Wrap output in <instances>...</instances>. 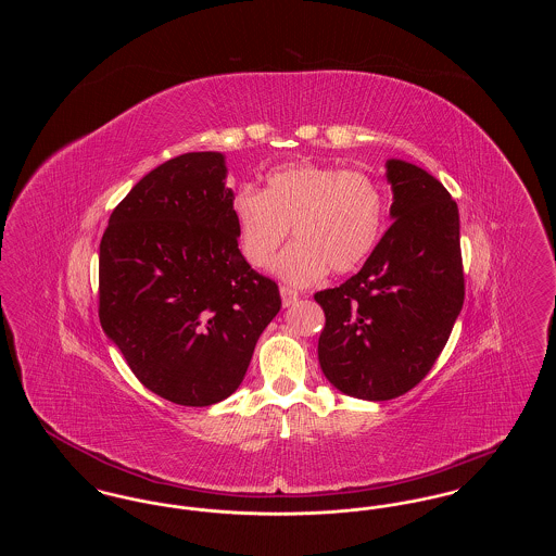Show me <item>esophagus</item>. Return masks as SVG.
Wrapping results in <instances>:
<instances>
[{"mask_svg":"<svg viewBox=\"0 0 556 556\" xmlns=\"http://www.w3.org/2000/svg\"><path fill=\"white\" fill-rule=\"evenodd\" d=\"M281 302H283V306L288 308V306H291V304H295L298 300H300V293L298 291L293 290V288H290V286H281Z\"/></svg>","mask_w":556,"mask_h":556,"instance_id":"34e87169","label":"esophagus"}]
</instances>
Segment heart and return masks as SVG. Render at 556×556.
Returning a JSON list of instances; mask_svg holds the SVG:
<instances>
[{
	"label": "heart",
	"instance_id": "1",
	"mask_svg": "<svg viewBox=\"0 0 556 556\" xmlns=\"http://www.w3.org/2000/svg\"><path fill=\"white\" fill-rule=\"evenodd\" d=\"M243 258L266 266L290 236L273 270L295 286L331 268L345 275L365 265L388 220V193L365 170L313 160L286 162L265 177L263 191L239 187L229 204Z\"/></svg>",
	"mask_w": 556,
	"mask_h": 556
}]
</instances>
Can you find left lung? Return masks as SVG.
<instances>
[{"mask_svg": "<svg viewBox=\"0 0 556 556\" xmlns=\"http://www.w3.org/2000/svg\"><path fill=\"white\" fill-rule=\"evenodd\" d=\"M386 166L394 223L356 275L315 293L325 311L320 369L340 392L375 402L424 379L465 302L456 202L424 168Z\"/></svg>", "mask_w": 556, "mask_h": 556, "instance_id": "obj_1", "label": "left lung"}]
</instances>
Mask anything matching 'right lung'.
Returning <instances> with one entry per match:
<instances>
[{"label":"right lung","mask_w":556,"mask_h":556,"mask_svg":"<svg viewBox=\"0 0 556 556\" xmlns=\"http://www.w3.org/2000/svg\"><path fill=\"white\" fill-rule=\"evenodd\" d=\"M218 152L148 173L100 243V323L132 375L181 406H211L243 381L281 308L279 288L239 252Z\"/></svg>","instance_id":"add662e5"}]
</instances>
